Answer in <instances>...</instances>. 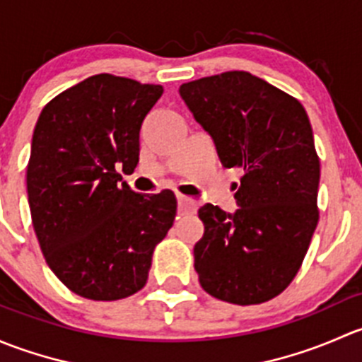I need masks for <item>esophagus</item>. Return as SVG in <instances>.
Returning a JSON list of instances; mask_svg holds the SVG:
<instances>
[{
  "label": "esophagus",
  "instance_id": "1",
  "mask_svg": "<svg viewBox=\"0 0 362 362\" xmlns=\"http://www.w3.org/2000/svg\"><path fill=\"white\" fill-rule=\"evenodd\" d=\"M178 211H180L182 215L184 214H194L196 208H198V203H196V199L189 198V196H184V194H178Z\"/></svg>",
  "mask_w": 362,
  "mask_h": 362
}]
</instances>
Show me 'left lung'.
Here are the masks:
<instances>
[{
  "instance_id": "8db88e82",
  "label": "left lung",
  "mask_w": 362,
  "mask_h": 362,
  "mask_svg": "<svg viewBox=\"0 0 362 362\" xmlns=\"http://www.w3.org/2000/svg\"><path fill=\"white\" fill-rule=\"evenodd\" d=\"M180 96L214 138L222 166L243 170L235 214L210 203L198 210L199 284L233 305L269 301L294 280L319 222L320 160L308 115L249 71L182 83Z\"/></svg>"
}]
</instances>
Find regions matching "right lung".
<instances>
[{
	"label": "right lung",
	"instance_id": "right-lung-1",
	"mask_svg": "<svg viewBox=\"0 0 362 362\" xmlns=\"http://www.w3.org/2000/svg\"><path fill=\"white\" fill-rule=\"evenodd\" d=\"M156 83L100 73L57 94L35 126L28 202L47 264L71 293L129 298L147 284L156 245L177 215L171 191L138 194L122 182L140 158Z\"/></svg>",
	"mask_w": 362,
	"mask_h": 362
}]
</instances>
